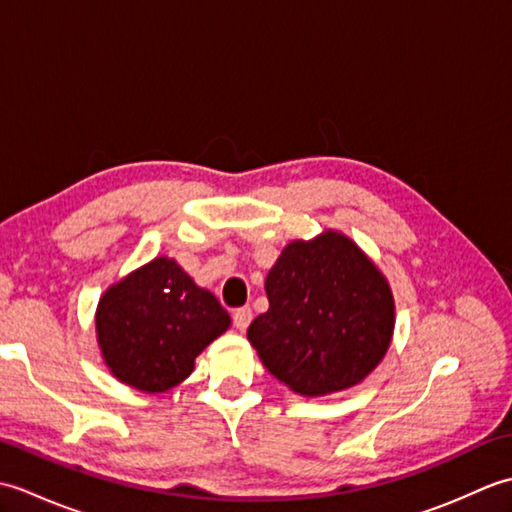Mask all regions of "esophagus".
I'll use <instances>...</instances> for the list:
<instances>
[{
    "label": "esophagus",
    "instance_id": "obj_1",
    "mask_svg": "<svg viewBox=\"0 0 512 512\" xmlns=\"http://www.w3.org/2000/svg\"><path fill=\"white\" fill-rule=\"evenodd\" d=\"M250 321H253V310H250V308L244 306V308H237L233 312V323H235L237 330H246Z\"/></svg>",
    "mask_w": 512,
    "mask_h": 512
}]
</instances>
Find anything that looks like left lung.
<instances>
[{
    "mask_svg": "<svg viewBox=\"0 0 512 512\" xmlns=\"http://www.w3.org/2000/svg\"><path fill=\"white\" fill-rule=\"evenodd\" d=\"M268 310L248 341L281 383L303 396L352 387L385 356L394 299L385 277L339 233L284 248L266 277Z\"/></svg>",
    "mask_w": 512,
    "mask_h": 512,
    "instance_id": "left-lung-1",
    "label": "left lung"
}]
</instances>
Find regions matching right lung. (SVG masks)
<instances>
[{
	"instance_id": "obj_1",
	"label": "right lung",
	"mask_w": 512,
	"mask_h": 512,
	"mask_svg": "<svg viewBox=\"0 0 512 512\" xmlns=\"http://www.w3.org/2000/svg\"><path fill=\"white\" fill-rule=\"evenodd\" d=\"M228 323L220 301L165 257L118 281L96 310L107 367L147 394L182 383L193 372L195 356L226 332Z\"/></svg>"
}]
</instances>
